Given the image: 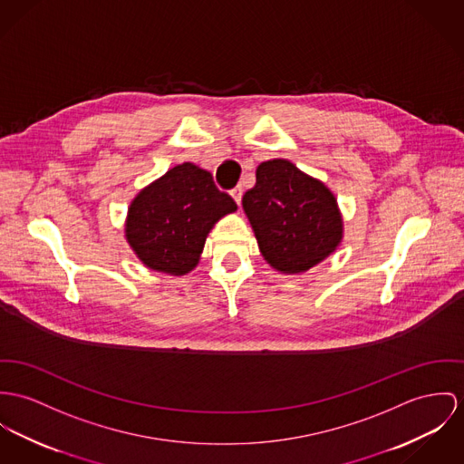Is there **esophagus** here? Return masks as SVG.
Segmentation results:
<instances>
[{"label": "esophagus", "instance_id": "esophagus-1", "mask_svg": "<svg viewBox=\"0 0 464 464\" xmlns=\"http://www.w3.org/2000/svg\"><path fill=\"white\" fill-rule=\"evenodd\" d=\"M242 194H244V188H242V185H237L233 190H231V196H233V199L240 205V201H242Z\"/></svg>", "mask_w": 464, "mask_h": 464}]
</instances>
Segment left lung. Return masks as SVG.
Wrapping results in <instances>:
<instances>
[{"label":"left lung","mask_w":464,"mask_h":464,"mask_svg":"<svg viewBox=\"0 0 464 464\" xmlns=\"http://www.w3.org/2000/svg\"><path fill=\"white\" fill-rule=\"evenodd\" d=\"M242 205L263 257L283 274L307 272L343 240L335 196L285 159L257 166Z\"/></svg>","instance_id":"obj_1"}]
</instances>
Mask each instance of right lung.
Segmentation results:
<instances>
[{
  "instance_id": "1",
  "label": "right lung",
  "mask_w": 464,
  "mask_h": 464,
  "mask_svg": "<svg viewBox=\"0 0 464 464\" xmlns=\"http://www.w3.org/2000/svg\"><path fill=\"white\" fill-rule=\"evenodd\" d=\"M237 210L208 171L183 162L155 179L129 207L125 237L151 270L185 276L196 268L215 222Z\"/></svg>"
}]
</instances>
